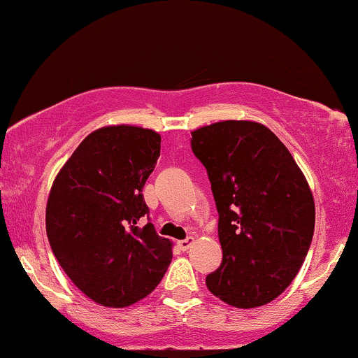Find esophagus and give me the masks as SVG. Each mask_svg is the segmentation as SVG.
Segmentation results:
<instances>
[{
  "label": "esophagus",
  "mask_w": 358,
  "mask_h": 358,
  "mask_svg": "<svg viewBox=\"0 0 358 358\" xmlns=\"http://www.w3.org/2000/svg\"><path fill=\"white\" fill-rule=\"evenodd\" d=\"M193 244H195V237H187V239L178 241V248L182 250H188Z\"/></svg>",
  "instance_id": "34e87169"
}]
</instances>
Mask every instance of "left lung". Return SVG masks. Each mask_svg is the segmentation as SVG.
Here are the masks:
<instances>
[{"instance_id": "obj_1", "label": "left lung", "mask_w": 358, "mask_h": 358, "mask_svg": "<svg viewBox=\"0 0 358 358\" xmlns=\"http://www.w3.org/2000/svg\"><path fill=\"white\" fill-rule=\"evenodd\" d=\"M219 212L222 264L208 291L236 308L276 299L301 269L315 231V200L287 148L256 121L192 131Z\"/></svg>"}]
</instances>
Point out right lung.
<instances>
[{"label": "right lung", "mask_w": 358, "mask_h": 358, "mask_svg": "<svg viewBox=\"0 0 358 358\" xmlns=\"http://www.w3.org/2000/svg\"><path fill=\"white\" fill-rule=\"evenodd\" d=\"M162 136L116 124L92 131L53 180L45 225L53 256L71 281L97 305L131 306L158 286L173 242L153 224L143 187L155 170Z\"/></svg>", "instance_id": "1"}]
</instances>
